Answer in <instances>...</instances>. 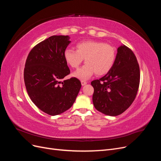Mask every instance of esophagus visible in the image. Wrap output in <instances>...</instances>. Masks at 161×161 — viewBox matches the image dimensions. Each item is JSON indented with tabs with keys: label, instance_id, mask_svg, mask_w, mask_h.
Wrapping results in <instances>:
<instances>
[{
	"label": "esophagus",
	"instance_id": "34e87169",
	"mask_svg": "<svg viewBox=\"0 0 161 161\" xmlns=\"http://www.w3.org/2000/svg\"><path fill=\"white\" fill-rule=\"evenodd\" d=\"M87 83V82L86 81H85V80H81V85H82V86H84V85H85Z\"/></svg>",
	"mask_w": 161,
	"mask_h": 161
}]
</instances>
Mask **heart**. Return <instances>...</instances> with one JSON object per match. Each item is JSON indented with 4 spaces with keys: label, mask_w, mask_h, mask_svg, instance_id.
<instances>
[{
    "label": "heart",
    "mask_w": 161,
    "mask_h": 161,
    "mask_svg": "<svg viewBox=\"0 0 161 161\" xmlns=\"http://www.w3.org/2000/svg\"><path fill=\"white\" fill-rule=\"evenodd\" d=\"M76 51L66 49L64 56L72 69H77L83 59L86 64L73 73L79 79L86 80L93 75L102 76L108 73L116 59L115 48L100 41L89 40L77 43Z\"/></svg>",
    "instance_id": "obj_1"
}]
</instances>
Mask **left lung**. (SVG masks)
<instances>
[{
	"instance_id": "8db88e82",
	"label": "left lung",
	"mask_w": 161,
	"mask_h": 161,
	"mask_svg": "<svg viewBox=\"0 0 161 161\" xmlns=\"http://www.w3.org/2000/svg\"><path fill=\"white\" fill-rule=\"evenodd\" d=\"M140 79V67L135 54L128 47L121 46L111 70L100 79L91 82L95 109L110 116L122 114L136 98Z\"/></svg>"
}]
</instances>
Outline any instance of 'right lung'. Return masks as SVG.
I'll return each instance as SVG.
<instances>
[{"mask_svg": "<svg viewBox=\"0 0 161 161\" xmlns=\"http://www.w3.org/2000/svg\"><path fill=\"white\" fill-rule=\"evenodd\" d=\"M68 36H53L30 52L24 69L27 93L37 108L50 115L70 109L81 88L76 77L61 82L70 70L64 53L70 43Z\"/></svg>", "mask_w": 161, "mask_h": 161, "instance_id": "1", "label": "right lung"}]
</instances>
